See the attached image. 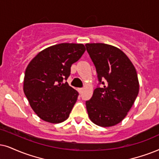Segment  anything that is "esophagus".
Returning a JSON list of instances; mask_svg holds the SVG:
<instances>
[{
  "mask_svg": "<svg viewBox=\"0 0 159 159\" xmlns=\"http://www.w3.org/2000/svg\"><path fill=\"white\" fill-rule=\"evenodd\" d=\"M78 92H79L80 94H81V93H82V92L84 91V89H83V88H78Z\"/></svg>",
  "mask_w": 159,
  "mask_h": 159,
  "instance_id": "1",
  "label": "esophagus"
}]
</instances>
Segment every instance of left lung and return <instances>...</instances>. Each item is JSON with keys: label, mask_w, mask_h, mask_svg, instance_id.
Returning a JSON list of instances; mask_svg holds the SVG:
<instances>
[{"label": "left lung", "mask_w": 159, "mask_h": 159, "mask_svg": "<svg viewBox=\"0 0 159 159\" xmlns=\"http://www.w3.org/2000/svg\"><path fill=\"white\" fill-rule=\"evenodd\" d=\"M96 67L100 84L86 101L91 121L101 127L120 123L127 116L139 90L136 70L127 56L118 48L104 43L86 44ZM106 80L105 83L102 79Z\"/></svg>", "instance_id": "1"}]
</instances>
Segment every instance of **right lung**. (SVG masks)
<instances>
[{"label":"right lung","mask_w":159,"mask_h":159,"mask_svg":"<svg viewBox=\"0 0 159 159\" xmlns=\"http://www.w3.org/2000/svg\"><path fill=\"white\" fill-rule=\"evenodd\" d=\"M86 51L83 44L61 43L40 51L26 67L23 91L40 119L60 123L69 117L78 92L65 82Z\"/></svg>","instance_id":"obj_1"}]
</instances>
